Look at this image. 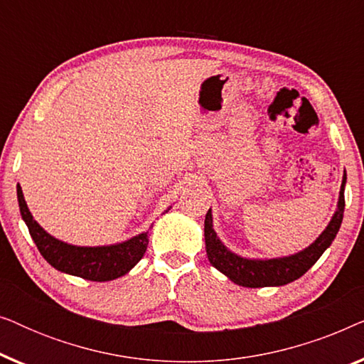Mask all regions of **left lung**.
Returning a JSON list of instances; mask_svg holds the SVG:
<instances>
[{"mask_svg": "<svg viewBox=\"0 0 364 364\" xmlns=\"http://www.w3.org/2000/svg\"><path fill=\"white\" fill-rule=\"evenodd\" d=\"M345 183L346 172L343 176L340 200H338V210L333 215L331 222L328 223L325 232L316 238L315 243L300 253L291 257L272 258V260H248L228 252L223 243L218 240L215 230L212 225V212L208 208L205 215V248L208 260L212 267L227 275L233 283L247 288H262V287H282L291 283L310 270L315 265L323 252L335 240L338 230L343 222V212H345Z\"/></svg>", "mask_w": 364, "mask_h": 364, "instance_id": "8db88e82", "label": "left lung"}]
</instances>
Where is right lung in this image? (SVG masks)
<instances>
[{"label":"right lung","mask_w":364,"mask_h":364,"mask_svg":"<svg viewBox=\"0 0 364 364\" xmlns=\"http://www.w3.org/2000/svg\"><path fill=\"white\" fill-rule=\"evenodd\" d=\"M16 191L19 212H21L24 223L28 225L29 235L36 243L38 250L44 257V260L59 272L81 277L84 280L109 282L126 275L141 260L147 250V232L127 242L109 247H76L56 240L48 232H44L33 218L31 212L28 210L26 202H24L19 183Z\"/></svg>","instance_id":"add662e5"}]
</instances>
